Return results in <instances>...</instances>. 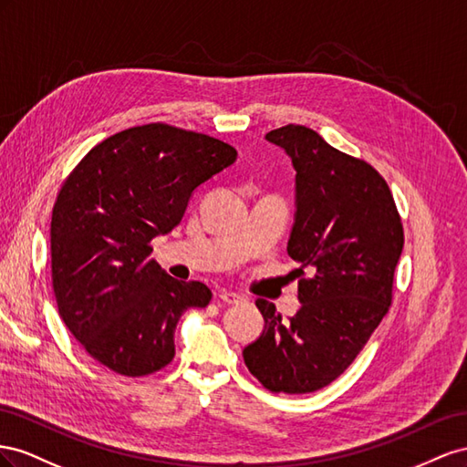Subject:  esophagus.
Listing matches in <instances>:
<instances>
[{
    "label": "esophagus",
    "instance_id": "34e87169",
    "mask_svg": "<svg viewBox=\"0 0 467 467\" xmlns=\"http://www.w3.org/2000/svg\"><path fill=\"white\" fill-rule=\"evenodd\" d=\"M217 297L223 301V303H226V305H236V303H241L244 297L241 296V293H236V291H231V289H221L219 293H217Z\"/></svg>",
    "mask_w": 467,
    "mask_h": 467
}]
</instances>
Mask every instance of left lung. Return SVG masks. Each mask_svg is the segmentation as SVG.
Wrapping results in <instances>:
<instances>
[{
  "mask_svg": "<svg viewBox=\"0 0 467 467\" xmlns=\"http://www.w3.org/2000/svg\"><path fill=\"white\" fill-rule=\"evenodd\" d=\"M265 140L296 168V219L287 254L313 270L299 279L301 307L289 321L265 299L262 335L244 364L274 393H313L348 368L391 305L403 224L376 168L330 146L317 130L285 125Z\"/></svg>",
  "mask_w": 467,
  "mask_h": 467,
  "instance_id": "1",
  "label": "left lung"
}]
</instances>
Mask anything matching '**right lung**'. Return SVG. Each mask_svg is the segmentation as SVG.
I'll list each match as a JSON object with an SVG mask.
<instances>
[{
	"mask_svg": "<svg viewBox=\"0 0 467 467\" xmlns=\"http://www.w3.org/2000/svg\"><path fill=\"white\" fill-rule=\"evenodd\" d=\"M231 144L150 123L105 139L64 182L52 209V287L74 338L99 364L139 378L176 354L174 332L211 289L150 260L199 185L234 164Z\"/></svg>",
	"mask_w": 467,
	"mask_h": 467,
	"instance_id": "add662e5",
	"label": "right lung"
}]
</instances>
